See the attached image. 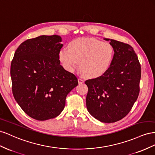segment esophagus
<instances>
[{
    "mask_svg": "<svg viewBox=\"0 0 155 155\" xmlns=\"http://www.w3.org/2000/svg\"><path fill=\"white\" fill-rule=\"evenodd\" d=\"M78 81L79 84H82V83H83L84 82V81L82 78H78Z\"/></svg>",
    "mask_w": 155,
    "mask_h": 155,
    "instance_id": "esophagus-1",
    "label": "esophagus"
}]
</instances>
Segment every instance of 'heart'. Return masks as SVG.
<instances>
[{
  "label": "heart",
  "instance_id": "obj_1",
  "mask_svg": "<svg viewBox=\"0 0 155 155\" xmlns=\"http://www.w3.org/2000/svg\"><path fill=\"white\" fill-rule=\"evenodd\" d=\"M114 50L108 42L95 38H78L69 44V48L59 52V59L66 70L73 72L80 61L81 73L91 78L107 73L111 66Z\"/></svg>",
  "mask_w": 155,
  "mask_h": 155
}]
</instances>
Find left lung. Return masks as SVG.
<instances>
[{
    "label": "left lung",
    "instance_id": "left-lung-1",
    "mask_svg": "<svg viewBox=\"0 0 155 155\" xmlns=\"http://www.w3.org/2000/svg\"><path fill=\"white\" fill-rule=\"evenodd\" d=\"M112 62L103 76L89 79L86 107L91 116L101 122L121 120L130 111L140 92L141 66L133 48L114 39Z\"/></svg>",
    "mask_w": 155,
    "mask_h": 155
}]
</instances>
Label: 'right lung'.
Listing matches in <instances>:
<instances>
[{"label":"right lung","instance_id":"add662e5","mask_svg":"<svg viewBox=\"0 0 155 155\" xmlns=\"http://www.w3.org/2000/svg\"><path fill=\"white\" fill-rule=\"evenodd\" d=\"M61 41L58 35L27 39L17 48L12 61L13 95L22 110L36 120L60 115L66 97L78 84L74 74L60 65Z\"/></svg>","mask_w":155,"mask_h":155}]
</instances>
